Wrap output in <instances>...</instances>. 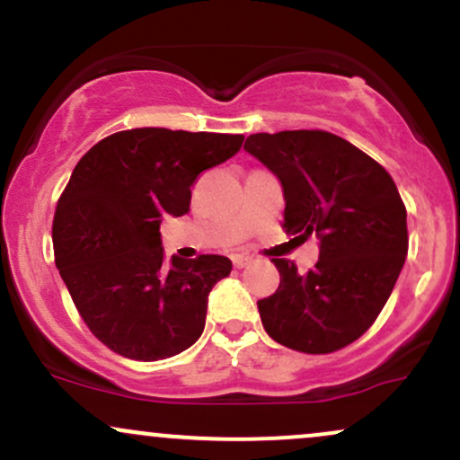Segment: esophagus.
<instances>
[{
	"instance_id": "1",
	"label": "esophagus",
	"mask_w": 460,
	"mask_h": 460,
	"mask_svg": "<svg viewBox=\"0 0 460 460\" xmlns=\"http://www.w3.org/2000/svg\"><path fill=\"white\" fill-rule=\"evenodd\" d=\"M231 260H234V266H235V268H246L248 263L252 261L248 255H234V257H231Z\"/></svg>"
}]
</instances>
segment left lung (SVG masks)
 <instances>
[{"mask_svg": "<svg viewBox=\"0 0 460 460\" xmlns=\"http://www.w3.org/2000/svg\"><path fill=\"white\" fill-rule=\"evenodd\" d=\"M244 149L281 181L283 229L320 240V260L307 274L272 260L281 283L257 300L263 329L307 355L352 344L378 318L409 251L394 179L355 145L320 129L252 134Z\"/></svg>", "mask_w": 460, "mask_h": 460, "instance_id": "8db88e82", "label": "left lung"}]
</instances>
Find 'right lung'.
Instances as JSON below:
<instances>
[{"instance_id":"right-lung-1","label":"right lung","mask_w":460,"mask_h":460,"mask_svg":"<svg viewBox=\"0 0 460 460\" xmlns=\"http://www.w3.org/2000/svg\"><path fill=\"white\" fill-rule=\"evenodd\" d=\"M244 136L138 128L93 146L54 216V251L73 303L99 341L120 357H175L205 329L208 296L231 261H164L160 225L190 212V186L240 151Z\"/></svg>"}]
</instances>
